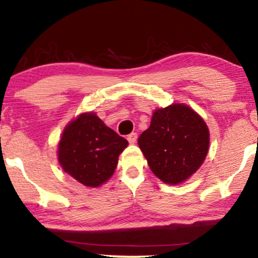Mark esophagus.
<instances>
[{
	"label": "esophagus",
	"instance_id": "34e87169",
	"mask_svg": "<svg viewBox=\"0 0 258 258\" xmlns=\"http://www.w3.org/2000/svg\"><path fill=\"white\" fill-rule=\"evenodd\" d=\"M127 141H128L130 143H132V145H134V143H136V141H137L136 132H132V134H130L128 136H127Z\"/></svg>",
	"mask_w": 258,
	"mask_h": 258
}]
</instances>
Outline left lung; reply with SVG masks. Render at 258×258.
<instances>
[{"mask_svg": "<svg viewBox=\"0 0 258 258\" xmlns=\"http://www.w3.org/2000/svg\"><path fill=\"white\" fill-rule=\"evenodd\" d=\"M210 134L202 116L184 104L157 108L138 146L151 170L165 184L177 185L202 167Z\"/></svg>", "mask_w": 258, "mask_h": 258, "instance_id": "left-lung-1", "label": "left lung"}]
</instances>
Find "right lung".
<instances>
[{"mask_svg":"<svg viewBox=\"0 0 258 258\" xmlns=\"http://www.w3.org/2000/svg\"><path fill=\"white\" fill-rule=\"evenodd\" d=\"M128 146L95 112L80 113L65 126L58 143V161L65 173L90 188L112 177L118 156Z\"/></svg>","mask_w":258,"mask_h":258,"instance_id":"add662e5","label":"right lung"}]
</instances>
